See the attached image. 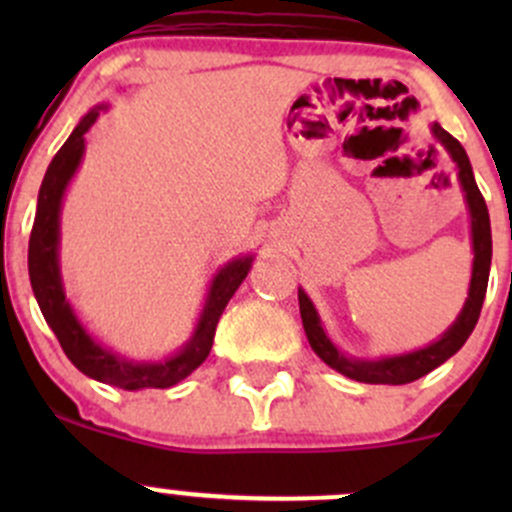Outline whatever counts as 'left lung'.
Returning <instances> with one entry per match:
<instances>
[{"mask_svg":"<svg viewBox=\"0 0 512 512\" xmlns=\"http://www.w3.org/2000/svg\"><path fill=\"white\" fill-rule=\"evenodd\" d=\"M433 138L446 148V153L456 163L458 170V183H461L463 198H466L468 215H471V245H473V272H471V285H468V297L463 304L461 314L456 322L428 347L416 349V352L406 354H391V356H376V359H356V356H347L337 344L329 339L327 329H324L322 319H319L317 307L312 299L307 297L302 287H299V314H302L304 334L309 339V347L314 354L332 366L339 374L349 376V379L361 381V384H409V381L421 379L428 371L441 366L443 361L451 359L458 349L466 344L471 332L476 329V322L480 317V307H483L485 289H488V275H490V257H493V237H490V215L485 208V200L480 195L476 178H473L471 160H468L466 151L461 143L443 131L438 123L431 126Z\"/></svg>","mask_w":512,"mask_h":512,"instance_id":"8db88e82","label":"left lung"}]
</instances>
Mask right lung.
<instances>
[{
  "label": "right lung",
  "mask_w": 512,
  "mask_h": 512,
  "mask_svg": "<svg viewBox=\"0 0 512 512\" xmlns=\"http://www.w3.org/2000/svg\"><path fill=\"white\" fill-rule=\"evenodd\" d=\"M106 103H98L91 108L79 126L71 131L64 146L59 148L54 160L46 168L44 180L39 188V200H36V215L32 237H29V280H32L34 297L39 302L41 314L46 324L59 339L61 349L69 356L71 364L84 371L91 379L101 384L118 386L126 391L141 389H168L183 381L185 376L193 374L205 359H208L210 347L215 339V327L220 322V314L225 312L227 302L242 280L250 272L255 255L232 257L227 265L215 272L210 280L208 297H205L203 312H200L198 324L188 342L175 354L165 356L158 361H133L126 356L106 349L89 334V329L81 324L66 297L64 280H61L59 265V245H61V203H64L66 188L71 178L79 170L81 158L86 151V133L96 123L98 113L106 111Z\"/></svg>",
  "instance_id": "obj_1"
}]
</instances>
